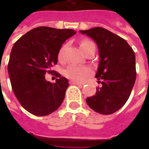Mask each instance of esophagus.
Returning a JSON list of instances; mask_svg holds the SVG:
<instances>
[{
    "label": "esophagus",
    "mask_w": 149,
    "mask_h": 149,
    "mask_svg": "<svg viewBox=\"0 0 149 149\" xmlns=\"http://www.w3.org/2000/svg\"><path fill=\"white\" fill-rule=\"evenodd\" d=\"M70 84H76V85H79V86H83L84 84H81V83H79V82H77V81H70Z\"/></svg>",
    "instance_id": "obj_1"
}]
</instances>
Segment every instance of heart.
<instances>
[{
    "label": "heart",
    "instance_id": "obj_1",
    "mask_svg": "<svg viewBox=\"0 0 149 149\" xmlns=\"http://www.w3.org/2000/svg\"><path fill=\"white\" fill-rule=\"evenodd\" d=\"M93 44L92 42L88 40L83 41L80 44V47L84 48V46ZM63 49H62L59 52V56H62ZM91 74V70L90 68L86 67V66H79V65H70L66 68L65 70V75L68 78L75 80V81L82 82L86 79V78Z\"/></svg>",
    "mask_w": 149,
    "mask_h": 149
}]
</instances>
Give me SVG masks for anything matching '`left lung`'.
I'll use <instances>...</instances> for the list:
<instances>
[{
	"mask_svg": "<svg viewBox=\"0 0 149 149\" xmlns=\"http://www.w3.org/2000/svg\"><path fill=\"white\" fill-rule=\"evenodd\" d=\"M79 32L97 43L100 57L95 77L102 86L86 98V104L97 113L111 114L125 105L132 93L136 79L134 52L124 38L100 27Z\"/></svg>",
	"mask_w": 149,
	"mask_h": 149,
	"instance_id": "left-lung-1",
	"label": "left lung"
}]
</instances>
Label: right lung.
Returning a JSON list of instances; mask_svg holds the SVG:
<instances>
[{
  "label": "right lung",
  "instance_id": "right-lung-1",
  "mask_svg": "<svg viewBox=\"0 0 149 149\" xmlns=\"http://www.w3.org/2000/svg\"><path fill=\"white\" fill-rule=\"evenodd\" d=\"M76 34L72 29L41 26L31 29L14 44L8 65L15 97L23 107L36 116L56 111L65 98L68 79L56 72L55 84L45 79L58 62L62 44Z\"/></svg>",
  "mask_w": 149,
  "mask_h": 149
}]
</instances>
